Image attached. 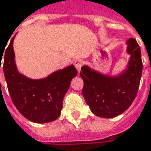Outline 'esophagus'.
I'll return each instance as SVG.
<instances>
[{
  "label": "esophagus",
  "mask_w": 151,
  "mask_h": 151,
  "mask_svg": "<svg viewBox=\"0 0 151 151\" xmlns=\"http://www.w3.org/2000/svg\"><path fill=\"white\" fill-rule=\"evenodd\" d=\"M82 65H83V61L81 60H77L74 62V66H75V68H77V70H78V72H80L81 71V67H82Z\"/></svg>",
  "instance_id": "esophagus-1"
}]
</instances>
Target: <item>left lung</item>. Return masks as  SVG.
Masks as SVG:
<instances>
[{"mask_svg": "<svg viewBox=\"0 0 151 151\" xmlns=\"http://www.w3.org/2000/svg\"><path fill=\"white\" fill-rule=\"evenodd\" d=\"M127 65L117 74H105L89 65L81 68L83 97L95 115L110 119L126 111L137 93L142 73L141 48L134 38L126 42Z\"/></svg>", "mask_w": 151, "mask_h": 151, "instance_id": "8db88e82", "label": "left lung"}]
</instances>
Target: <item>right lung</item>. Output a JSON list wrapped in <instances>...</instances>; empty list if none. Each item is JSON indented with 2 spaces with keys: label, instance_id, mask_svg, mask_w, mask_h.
Wrapping results in <instances>:
<instances>
[{
  "label": "right lung",
  "instance_id": "right-lung-1",
  "mask_svg": "<svg viewBox=\"0 0 151 151\" xmlns=\"http://www.w3.org/2000/svg\"><path fill=\"white\" fill-rule=\"evenodd\" d=\"M15 36L11 38L4 52L3 64V71L14 105L31 122L46 123L55 121L60 115L64 96L78 71L73 65H70L42 78L33 79L25 76L19 71L15 62L13 47Z\"/></svg>",
  "mask_w": 151,
  "mask_h": 151
}]
</instances>
